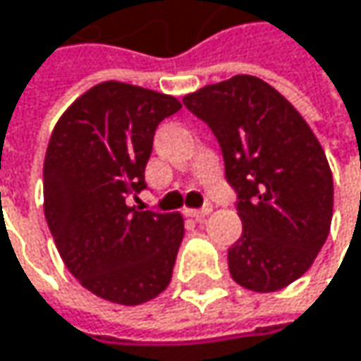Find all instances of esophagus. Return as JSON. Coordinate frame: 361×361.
<instances>
[{"label":"esophagus","instance_id":"obj_1","mask_svg":"<svg viewBox=\"0 0 361 361\" xmlns=\"http://www.w3.org/2000/svg\"><path fill=\"white\" fill-rule=\"evenodd\" d=\"M213 211V207H202V209H185V215L188 217H194V219H198V221H202L209 213Z\"/></svg>","mask_w":361,"mask_h":361}]
</instances>
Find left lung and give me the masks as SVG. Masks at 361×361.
I'll return each instance as SVG.
<instances>
[{"instance_id": "1", "label": "left lung", "mask_w": 361, "mask_h": 361, "mask_svg": "<svg viewBox=\"0 0 361 361\" xmlns=\"http://www.w3.org/2000/svg\"><path fill=\"white\" fill-rule=\"evenodd\" d=\"M183 104L215 133L240 198L243 236L228 251L230 276L255 293L288 286L312 267L332 221V171L316 133L252 75L204 85Z\"/></svg>"}]
</instances>
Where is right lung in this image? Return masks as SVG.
I'll list each match as a JSON object with an SVG mask.
<instances>
[{
    "instance_id": "1",
    "label": "right lung",
    "mask_w": 361,
    "mask_h": 361,
    "mask_svg": "<svg viewBox=\"0 0 361 361\" xmlns=\"http://www.w3.org/2000/svg\"><path fill=\"white\" fill-rule=\"evenodd\" d=\"M180 100L104 81L58 118L43 161V211L68 271L100 299L142 305L171 282L183 238L180 213L129 207L159 123Z\"/></svg>"
}]
</instances>
